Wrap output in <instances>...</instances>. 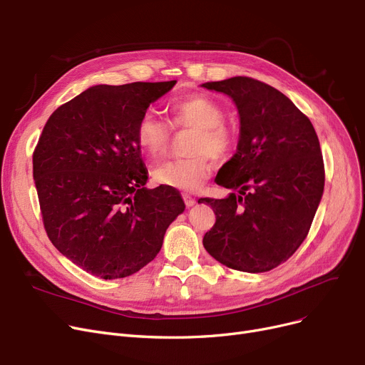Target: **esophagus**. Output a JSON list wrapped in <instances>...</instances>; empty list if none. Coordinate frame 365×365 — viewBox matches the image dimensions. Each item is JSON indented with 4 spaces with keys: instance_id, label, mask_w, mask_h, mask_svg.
Returning <instances> with one entry per match:
<instances>
[{
    "instance_id": "obj_1",
    "label": "esophagus",
    "mask_w": 365,
    "mask_h": 365,
    "mask_svg": "<svg viewBox=\"0 0 365 365\" xmlns=\"http://www.w3.org/2000/svg\"><path fill=\"white\" fill-rule=\"evenodd\" d=\"M182 197H183V201H185L186 207H192V205L197 202V201H195V198H192V197L187 195V194H183Z\"/></svg>"
}]
</instances>
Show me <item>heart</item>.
<instances>
[{"label":"heart","mask_w":365,"mask_h":365,"mask_svg":"<svg viewBox=\"0 0 365 365\" xmlns=\"http://www.w3.org/2000/svg\"><path fill=\"white\" fill-rule=\"evenodd\" d=\"M170 113L173 127L194 130L187 149L190 157L155 165L152 178L158 185L195 190L212 175V157L223 160L232 150L234 133L223 123V108L207 94H189L175 101L170 105ZM134 136L143 155L157 160L170 145L171 127L149 109L140 115Z\"/></svg>","instance_id":"obj_1"}]
</instances>
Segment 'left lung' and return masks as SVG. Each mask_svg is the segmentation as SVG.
Returning a JSON list of instances; mask_svg holds the SVG:
<instances>
[{"instance_id": "obj_1", "label": "left lung", "mask_w": 365, "mask_h": 365, "mask_svg": "<svg viewBox=\"0 0 365 365\" xmlns=\"http://www.w3.org/2000/svg\"><path fill=\"white\" fill-rule=\"evenodd\" d=\"M240 113L235 155L216 182L227 198H200L216 223L205 250L235 271L259 274L290 259L308 235L324 192V161L309 118L277 88L248 76L205 83Z\"/></svg>"}]
</instances>
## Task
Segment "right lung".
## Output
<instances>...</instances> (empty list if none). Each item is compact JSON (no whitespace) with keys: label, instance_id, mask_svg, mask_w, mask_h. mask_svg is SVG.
<instances>
[{"label":"right lung","instance_id":"add662e5","mask_svg":"<svg viewBox=\"0 0 365 365\" xmlns=\"http://www.w3.org/2000/svg\"><path fill=\"white\" fill-rule=\"evenodd\" d=\"M176 81L93 86L57 108L34 155V180L53 245L103 279L140 271L185 210L179 190L145 187L136 124Z\"/></svg>","mask_w":365,"mask_h":365}]
</instances>
